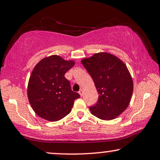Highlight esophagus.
<instances>
[{
    "label": "esophagus",
    "instance_id": "1",
    "mask_svg": "<svg viewBox=\"0 0 160 160\" xmlns=\"http://www.w3.org/2000/svg\"><path fill=\"white\" fill-rule=\"evenodd\" d=\"M78 93H79V95L81 96H83V93H84V91H83V89H80L79 92H78Z\"/></svg>",
    "mask_w": 160,
    "mask_h": 160
}]
</instances>
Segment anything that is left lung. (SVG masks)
Returning <instances> with one entry per match:
<instances>
[{"instance_id":"obj_1","label":"left lung","mask_w":160,"mask_h":160,"mask_svg":"<svg viewBox=\"0 0 160 160\" xmlns=\"http://www.w3.org/2000/svg\"><path fill=\"white\" fill-rule=\"evenodd\" d=\"M82 63L99 94L97 103L89 107L92 114L102 120L117 118L128 107L133 92L132 78L125 64L107 52L83 59Z\"/></svg>"}]
</instances>
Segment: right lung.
Wrapping results in <instances>:
<instances>
[{"label":"right lung","mask_w":160,"mask_h":160,"mask_svg":"<svg viewBox=\"0 0 160 160\" xmlns=\"http://www.w3.org/2000/svg\"><path fill=\"white\" fill-rule=\"evenodd\" d=\"M75 64L58 55L41 60L32 70L28 86V97L35 113L50 122L62 119L71 111L79 94L71 90L65 73Z\"/></svg>","instance_id":"right-lung-1"}]
</instances>
